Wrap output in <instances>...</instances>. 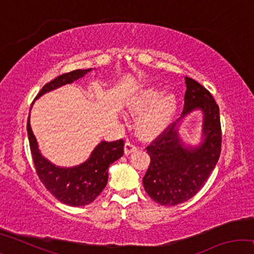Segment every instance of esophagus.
Here are the masks:
<instances>
[{"mask_svg": "<svg viewBox=\"0 0 254 254\" xmlns=\"http://www.w3.org/2000/svg\"><path fill=\"white\" fill-rule=\"evenodd\" d=\"M136 149H137L136 145L133 142H131V141H127L126 145H124V152H126L127 154H130L131 152L135 151Z\"/></svg>", "mask_w": 254, "mask_h": 254, "instance_id": "1", "label": "esophagus"}]
</instances>
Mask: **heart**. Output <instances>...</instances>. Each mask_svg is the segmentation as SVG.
<instances>
[{
  "label": "heart",
  "instance_id": "1",
  "mask_svg": "<svg viewBox=\"0 0 254 254\" xmlns=\"http://www.w3.org/2000/svg\"><path fill=\"white\" fill-rule=\"evenodd\" d=\"M127 110L132 114H140L136 121L139 134L152 137L161 133L174 120L177 98L174 94H163L162 89L148 86L130 97Z\"/></svg>",
  "mask_w": 254,
  "mask_h": 254
}]
</instances>
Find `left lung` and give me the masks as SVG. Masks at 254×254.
<instances>
[{"mask_svg":"<svg viewBox=\"0 0 254 254\" xmlns=\"http://www.w3.org/2000/svg\"><path fill=\"white\" fill-rule=\"evenodd\" d=\"M186 93L181 121L194 109L204 114L203 142L185 147L179 139L177 123H171L147 147L149 168L143 177L147 194L160 205L175 206L190 199L200 190L221 154L220 109L207 89L186 77Z\"/></svg>","mask_w":254,"mask_h":254,"instance_id":"obj_1","label":"left lung"}]
</instances>
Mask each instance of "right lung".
<instances>
[{
	"label": "right lung",
	"instance_id": "right-lung-1",
	"mask_svg": "<svg viewBox=\"0 0 254 254\" xmlns=\"http://www.w3.org/2000/svg\"><path fill=\"white\" fill-rule=\"evenodd\" d=\"M91 70L92 68L83 70L77 69L58 76L57 78L47 83L36 98L60 86L72 83ZM27 131L32 160L41 183L59 201L76 207L92 203L101 194L109 179L110 165L121 158L124 153V141L122 139L113 142L102 141L93 150L88 160L84 163L71 168H60L41 156L37 140L30 127V114Z\"/></svg>",
	"mask_w": 254,
	"mask_h": 254
}]
</instances>
